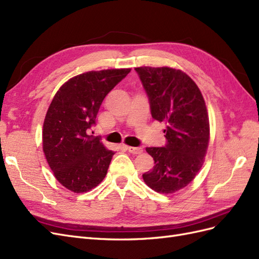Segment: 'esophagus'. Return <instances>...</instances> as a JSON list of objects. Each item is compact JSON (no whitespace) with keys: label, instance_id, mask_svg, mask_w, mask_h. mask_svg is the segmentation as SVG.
Returning <instances> with one entry per match:
<instances>
[{"label":"esophagus","instance_id":"1","mask_svg":"<svg viewBox=\"0 0 259 259\" xmlns=\"http://www.w3.org/2000/svg\"><path fill=\"white\" fill-rule=\"evenodd\" d=\"M127 150L133 155H141L143 152V148H141V147H127Z\"/></svg>","mask_w":259,"mask_h":259}]
</instances>
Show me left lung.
<instances>
[{
    "mask_svg": "<svg viewBox=\"0 0 259 259\" xmlns=\"http://www.w3.org/2000/svg\"><path fill=\"white\" fill-rule=\"evenodd\" d=\"M148 96L151 116L164 122V147H147L155 165L143 174L145 183L162 194L178 192L196 177L209 143V117L196 83L180 69L136 67Z\"/></svg>",
    "mask_w": 259,
    "mask_h": 259,
    "instance_id": "8db88e82",
    "label": "left lung"
}]
</instances>
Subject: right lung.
<instances>
[{"instance_id":"add662e5","label":"right lung","mask_w":259,"mask_h":259,"mask_svg":"<svg viewBox=\"0 0 259 259\" xmlns=\"http://www.w3.org/2000/svg\"><path fill=\"white\" fill-rule=\"evenodd\" d=\"M131 68L92 71L67 80L48 109L42 144L54 177L67 190L85 193L107 176L114 152L90 135L106 96Z\"/></svg>"}]
</instances>
